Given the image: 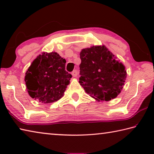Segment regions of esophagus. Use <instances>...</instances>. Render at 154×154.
I'll use <instances>...</instances> for the list:
<instances>
[{"label": "esophagus", "mask_w": 154, "mask_h": 154, "mask_svg": "<svg viewBox=\"0 0 154 154\" xmlns=\"http://www.w3.org/2000/svg\"><path fill=\"white\" fill-rule=\"evenodd\" d=\"M77 75H78V71H77V70H74V71L72 72V77H76L77 76Z\"/></svg>", "instance_id": "34e87169"}]
</instances>
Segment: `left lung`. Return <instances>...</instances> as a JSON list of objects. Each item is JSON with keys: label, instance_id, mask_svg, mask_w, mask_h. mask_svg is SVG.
<instances>
[{"label": "left lung", "instance_id": "left-lung-1", "mask_svg": "<svg viewBox=\"0 0 154 154\" xmlns=\"http://www.w3.org/2000/svg\"><path fill=\"white\" fill-rule=\"evenodd\" d=\"M80 58L79 82L85 92L98 101L116 98L126 79L124 64L105 45L83 49Z\"/></svg>", "mask_w": 154, "mask_h": 154}]
</instances>
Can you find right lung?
<instances>
[{"instance_id":"add662e5","label":"right lung","mask_w":154,"mask_h":154,"mask_svg":"<svg viewBox=\"0 0 154 154\" xmlns=\"http://www.w3.org/2000/svg\"><path fill=\"white\" fill-rule=\"evenodd\" d=\"M65 63L66 60L56 52H43L36 57L24 79L31 97L46 104L60 99L72 77L65 70Z\"/></svg>"}]
</instances>
